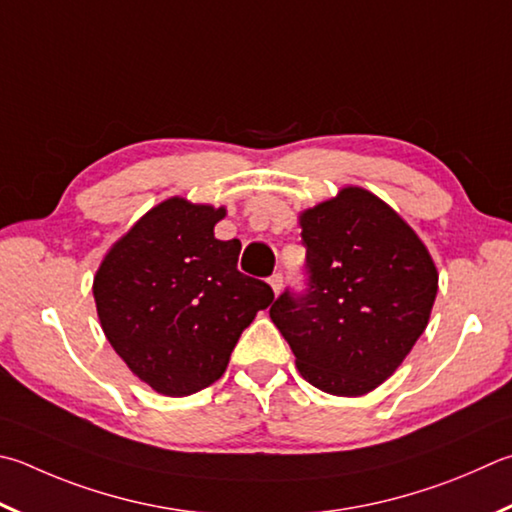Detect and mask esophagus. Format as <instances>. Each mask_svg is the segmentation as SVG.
Wrapping results in <instances>:
<instances>
[{
	"instance_id": "1",
	"label": "esophagus",
	"mask_w": 512,
	"mask_h": 512,
	"mask_svg": "<svg viewBox=\"0 0 512 512\" xmlns=\"http://www.w3.org/2000/svg\"><path fill=\"white\" fill-rule=\"evenodd\" d=\"M268 284L273 286V293H275V295H280L282 286H284V275H282V273H275V275H271V280H268Z\"/></svg>"
}]
</instances>
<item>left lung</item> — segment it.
Masks as SVG:
<instances>
[{
    "mask_svg": "<svg viewBox=\"0 0 512 512\" xmlns=\"http://www.w3.org/2000/svg\"><path fill=\"white\" fill-rule=\"evenodd\" d=\"M302 291H286L271 320L304 380L362 396L394 374L430 320L439 275L416 232L374 194L345 188L302 212Z\"/></svg>",
    "mask_w": 512,
    "mask_h": 512,
    "instance_id": "left-lung-1",
    "label": "left lung"
}]
</instances>
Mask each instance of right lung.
Listing matches in <instances>:
<instances>
[{
	"mask_svg": "<svg viewBox=\"0 0 512 512\" xmlns=\"http://www.w3.org/2000/svg\"><path fill=\"white\" fill-rule=\"evenodd\" d=\"M224 215L167 199L111 246L94 277L102 331L159 394L190 396L219 380L241 331L275 297L239 273V239L215 237Z\"/></svg>",
	"mask_w": 512,
	"mask_h": 512,
	"instance_id": "add662e5",
	"label": "right lung"
}]
</instances>
